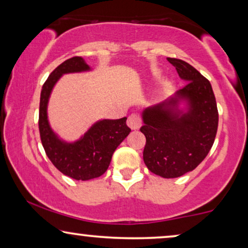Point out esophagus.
<instances>
[{
	"label": "esophagus",
	"instance_id": "1",
	"mask_svg": "<svg viewBox=\"0 0 248 248\" xmlns=\"http://www.w3.org/2000/svg\"><path fill=\"white\" fill-rule=\"evenodd\" d=\"M127 125L131 130H138V128L141 126L140 117H139L138 115L132 114L131 116H128L127 118Z\"/></svg>",
	"mask_w": 248,
	"mask_h": 248
}]
</instances>
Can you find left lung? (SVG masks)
Segmentation results:
<instances>
[{"label": "left lung", "instance_id": "1", "mask_svg": "<svg viewBox=\"0 0 248 248\" xmlns=\"http://www.w3.org/2000/svg\"><path fill=\"white\" fill-rule=\"evenodd\" d=\"M167 60L187 83L166 100L144 108L140 131L147 139L143 160L149 170L176 178L204 160L215 142L219 116L211 83L184 61Z\"/></svg>", "mask_w": 248, "mask_h": 248}]
</instances>
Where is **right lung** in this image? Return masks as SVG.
I'll use <instances>...</instances> for the list:
<instances>
[{
	"label": "right lung",
	"mask_w": 248,
	"mask_h": 248,
	"mask_svg": "<svg viewBox=\"0 0 248 248\" xmlns=\"http://www.w3.org/2000/svg\"><path fill=\"white\" fill-rule=\"evenodd\" d=\"M91 70L82 57L66 60L49 74L40 93L38 124L43 147L52 164L64 175L77 181H89L105 174L114 151L131 132L126 117L94 122L76 141H65L50 126L47 109L57 81L64 74Z\"/></svg>",
	"instance_id": "add662e5"
}]
</instances>
